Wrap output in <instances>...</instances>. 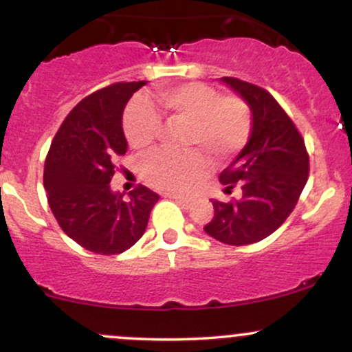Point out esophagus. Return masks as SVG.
<instances>
[{
    "label": "esophagus",
    "instance_id": "1",
    "mask_svg": "<svg viewBox=\"0 0 352 352\" xmlns=\"http://www.w3.org/2000/svg\"><path fill=\"white\" fill-rule=\"evenodd\" d=\"M168 197L175 200L179 205H182V207H188V205L192 204V200L187 199V197H180V195H168Z\"/></svg>",
    "mask_w": 352,
    "mask_h": 352
}]
</instances>
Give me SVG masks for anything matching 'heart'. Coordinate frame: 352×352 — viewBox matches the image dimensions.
I'll return each mask as SVG.
<instances>
[{
    "instance_id": "1",
    "label": "heart",
    "mask_w": 352,
    "mask_h": 352,
    "mask_svg": "<svg viewBox=\"0 0 352 352\" xmlns=\"http://www.w3.org/2000/svg\"><path fill=\"white\" fill-rule=\"evenodd\" d=\"M155 100L172 120L187 122L185 145L207 153L213 162H227L245 147L252 132V114L236 96H220L204 82H185L162 89ZM155 111L135 100L124 116V134L131 147L148 148L159 132ZM208 164L199 152L155 151L140 160V173L148 185L164 192H187L204 179Z\"/></svg>"
}]
</instances>
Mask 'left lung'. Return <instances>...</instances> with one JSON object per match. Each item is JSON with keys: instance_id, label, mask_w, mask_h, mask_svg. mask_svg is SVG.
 Here are the masks:
<instances>
[{"instance_id": "8db88e82", "label": "left lung", "mask_w": 352, "mask_h": 352, "mask_svg": "<svg viewBox=\"0 0 352 352\" xmlns=\"http://www.w3.org/2000/svg\"><path fill=\"white\" fill-rule=\"evenodd\" d=\"M252 112L248 142L220 173L225 190L241 187L236 201L212 200L205 233L225 245H252L270 236L298 204L309 172L305 140L293 120L265 89L235 78H221Z\"/></svg>"}]
</instances>
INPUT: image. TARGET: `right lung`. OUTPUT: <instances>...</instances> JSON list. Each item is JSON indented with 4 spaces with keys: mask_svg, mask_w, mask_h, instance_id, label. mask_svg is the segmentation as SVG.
I'll use <instances>...</instances> for the list:
<instances>
[{
    "mask_svg": "<svg viewBox=\"0 0 352 352\" xmlns=\"http://www.w3.org/2000/svg\"><path fill=\"white\" fill-rule=\"evenodd\" d=\"M117 82L87 96L69 112L44 164V188L52 215L67 236L98 254H119L139 241L159 195L144 185L114 192V160L127 152L122 114L145 86Z\"/></svg>",
    "mask_w": 352,
    "mask_h": 352,
    "instance_id": "obj_1",
    "label": "right lung"
}]
</instances>
